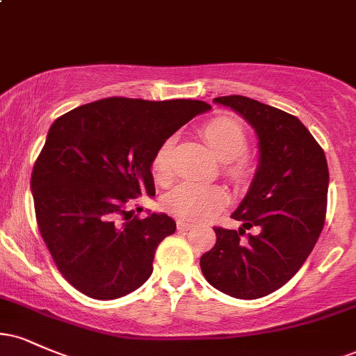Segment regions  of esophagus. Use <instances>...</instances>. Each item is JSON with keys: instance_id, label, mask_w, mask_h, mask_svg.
<instances>
[{"instance_id": "obj_1", "label": "esophagus", "mask_w": 356, "mask_h": 356, "mask_svg": "<svg viewBox=\"0 0 356 356\" xmlns=\"http://www.w3.org/2000/svg\"><path fill=\"white\" fill-rule=\"evenodd\" d=\"M177 229L179 231H189V229H192V224L187 222V220H184V219H179L177 220Z\"/></svg>"}]
</instances>
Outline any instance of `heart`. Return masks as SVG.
<instances>
[{
	"label": "heart",
	"mask_w": 356,
	"mask_h": 356,
	"mask_svg": "<svg viewBox=\"0 0 356 356\" xmlns=\"http://www.w3.org/2000/svg\"><path fill=\"white\" fill-rule=\"evenodd\" d=\"M201 134L220 162H227V177L236 184H244L252 175V165L244 157L248 149V132L231 117H214L202 125ZM174 138L169 137L155 149L150 170L159 184H169L174 179L172 152ZM227 202V194L219 186L182 182L169 191L162 199V207L172 216L187 220H202L214 216Z\"/></svg>",
	"instance_id": "heart-1"
}]
</instances>
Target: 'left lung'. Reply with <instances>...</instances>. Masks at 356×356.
<instances>
[{
	"mask_svg": "<svg viewBox=\"0 0 356 356\" xmlns=\"http://www.w3.org/2000/svg\"><path fill=\"white\" fill-rule=\"evenodd\" d=\"M256 130L259 164L246 197L232 212L239 231L214 227L201 257L202 275L219 291L256 300L288 283L320 238L326 216L328 164L300 118L243 95L218 97ZM256 235L242 238L246 229Z\"/></svg>",
	"mask_w": 356,
	"mask_h": 356,
	"instance_id": "left-lung-1",
	"label": "left lung"
}]
</instances>
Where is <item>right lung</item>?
Masks as SVG:
<instances>
[{"label": "right lung", "instance_id": "add662e5", "mask_svg": "<svg viewBox=\"0 0 356 356\" xmlns=\"http://www.w3.org/2000/svg\"><path fill=\"white\" fill-rule=\"evenodd\" d=\"M211 105L110 97L53 122L31 172L38 229L56 268L93 300L136 291L152 275L172 218L127 211L155 194L150 161L162 140Z\"/></svg>", "mask_w": 356, "mask_h": 356}]
</instances>
